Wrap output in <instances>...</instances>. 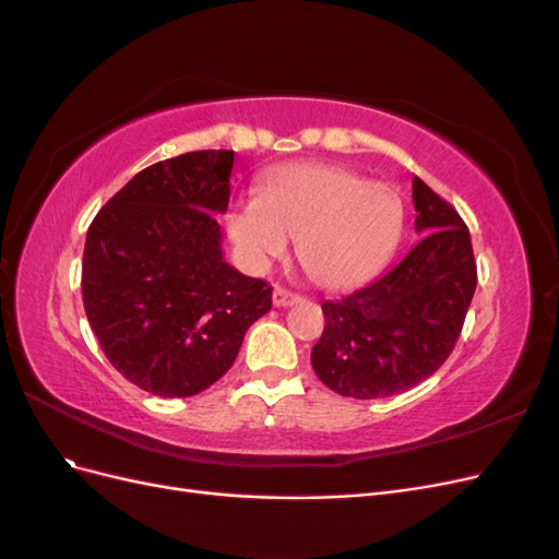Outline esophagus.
<instances>
[{
	"label": "esophagus",
	"mask_w": 559,
	"mask_h": 559,
	"mask_svg": "<svg viewBox=\"0 0 559 559\" xmlns=\"http://www.w3.org/2000/svg\"><path fill=\"white\" fill-rule=\"evenodd\" d=\"M298 300H300L298 294H294V292H289V289H284V286H275L273 302H275L277 308H289V306H294V302H298Z\"/></svg>",
	"instance_id": "esophagus-1"
}]
</instances>
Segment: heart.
Masks as SVG:
<instances>
[{"label":"heart","mask_w":559,"mask_h":559,"mask_svg":"<svg viewBox=\"0 0 559 559\" xmlns=\"http://www.w3.org/2000/svg\"><path fill=\"white\" fill-rule=\"evenodd\" d=\"M405 207L394 186L368 181L343 165H284L261 186V198L228 214L233 242L253 265L282 259L298 240L306 273L326 289H349L376 277L396 251Z\"/></svg>","instance_id":"1"}]
</instances>
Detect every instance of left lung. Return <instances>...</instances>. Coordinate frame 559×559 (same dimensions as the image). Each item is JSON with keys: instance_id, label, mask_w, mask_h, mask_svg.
Wrapping results in <instances>:
<instances>
[{"instance_id": "obj_1", "label": "left lung", "mask_w": 559, "mask_h": 559, "mask_svg": "<svg viewBox=\"0 0 559 559\" xmlns=\"http://www.w3.org/2000/svg\"><path fill=\"white\" fill-rule=\"evenodd\" d=\"M421 240L386 273L341 300H324L312 347L317 378L335 394L384 399L408 392L445 364L478 284L462 216L413 179Z\"/></svg>"}]
</instances>
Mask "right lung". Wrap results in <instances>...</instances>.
Returning a JSON list of instances; mask_svg holds the SVG:
<instances>
[{"instance_id": "right-lung-1", "label": "right lung", "mask_w": 559, "mask_h": 559, "mask_svg": "<svg viewBox=\"0 0 559 559\" xmlns=\"http://www.w3.org/2000/svg\"><path fill=\"white\" fill-rule=\"evenodd\" d=\"M233 151H191L134 175L97 212L81 289L109 364L163 399L195 396L273 308V286L224 261Z\"/></svg>"}]
</instances>
